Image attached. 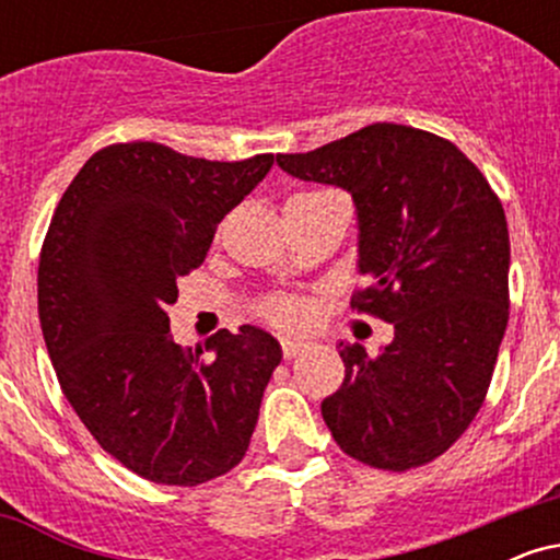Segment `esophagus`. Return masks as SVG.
<instances>
[{"label":"esophagus","mask_w":560,"mask_h":560,"mask_svg":"<svg viewBox=\"0 0 560 560\" xmlns=\"http://www.w3.org/2000/svg\"><path fill=\"white\" fill-rule=\"evenodd\" d=\"M305 350H307L305 342H294V339L281 342V355H284V361H292V358H298L300 352H305Z\"/></svg>","instance_id":"esophagus-1"}]
</instances>
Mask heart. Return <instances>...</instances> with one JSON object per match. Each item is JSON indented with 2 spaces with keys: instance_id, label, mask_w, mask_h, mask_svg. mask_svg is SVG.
<instances>
[{
  "instance_id": "1",
  "label": "heart",
  "mask_w": 560,
  "mask_h": 560,
  "mask_svg": "<svg viewBox=\"0 0 560 560\" xmlns=\"http://www.w3.org/2000/svg\"><path fill=\"white\" fill-rule=\"evenodd\" d=\"M326 195V191H302V195L292 199H313ZM260 318H266L268 324L279 326V329H300L311 318V305L298 294H273V298L262 300L258 305Z\"/></svg>"
}]
</instances>
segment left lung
<instances>
[{
    "instance_id": "obj_1",
    "label": "left lung",
    "mask_w": 560,
    "mask_h": 560,
    "mask_svg": "<svg viewBox=\"0 0 560 560\" xmlns=\"http://www.w3.org/2000/svg\"><path fill=\"white\" fill-rule=\"evenodd\" d=\"M276 163L350 191L369 279L350 305L395 326L376 358L339 342L345 382L320 402L334 442L384 471L432 464L479 413L498 363L511 305L503 202L453 141L413 126H365Z\"/></svg>"
}]
</instances>
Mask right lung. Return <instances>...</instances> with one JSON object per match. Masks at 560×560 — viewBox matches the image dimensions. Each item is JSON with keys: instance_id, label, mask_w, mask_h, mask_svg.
<instances>
[{"instance_id": "right-lung-1", "label": "right lung", "mask_w": 560, "mask_h": 560, "mask_svg": "<svg viewBox=\"0 0 560 560\" xmlns=\"http://www.w3.org/2000/svg\"><path fill=\"white\" fill-rule=\"evenodd\" d=\"M158 141L94 152L57 202L38 255V320L62 395L105 453L155 485L197 487L244 458L281 347L242 326L202 350L171 339L178 279L271 171Z\"/></svg>"}]
</instances>
